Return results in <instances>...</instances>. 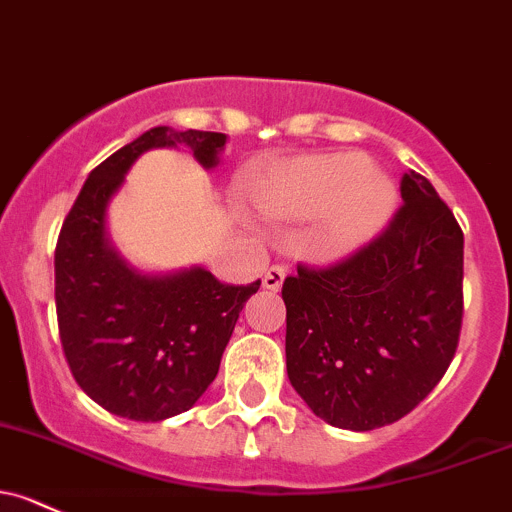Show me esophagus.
I'll use <instances>...</instances> for the list:
<instances>
[{"label": "esophagus", "instance_id": "1", "mask_svg": "<svg viewBox=\"0 0 512 512\" xmlns=\"http://www.w3.org/2000/svg\"><path fill=\"white\" fill-rule=\"evenodd\" d=\"M282 282H284V267L279 265H272L270 270L265 272V277H262V287L270 289V292H279V289H282Z\"/></svg>", "mask_w": 512, "mask_h": 512}]
</instances>
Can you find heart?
I'll return each instance as SVG.
<instances>
[{
  "label": "heart",
  "instance_id": "1",
  "mask_svg": "<svg viewBox=\"0 0 512 512\" xmlns=\"http://www.w3.org/2000/svg\"><path fill=\"white\" fill-rule=\"evenodd\" d=\"M272 218L311 220L324 215L319 247L341 257L373 242L397 211V188L368 157L353 152L306 157L274 169L255 191Z\"/></svg>",
  "mask_w": 512,
  "mask_h": 512
}]
</instances>
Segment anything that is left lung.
<instances>
[{
    "mask_svg": "<svg viewBox=\"0 0 512 512\" xmlns=\"http://www.w3.org/2000/svg\"><path fill=\"white\" fill-rule=\"evenodd\" d=\"M380 238L326 270L284 279L287 375L316 417L370 432L412 412L459 346L464 233L434 186L402 176Z\"/></svg>",
    "mask_w": 512,
    "mask_h": 512,
    "instance_id": "8db88e82",
    "label": "left lung"
}]
</instances>
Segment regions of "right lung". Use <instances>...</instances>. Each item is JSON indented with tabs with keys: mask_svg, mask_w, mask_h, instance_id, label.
<instances>
[{
	"mask_svg": "<svg viewBox=\"0 0 512 512\" xmlns=\"http://www.w3.org/2000/svg\"><path fill=\"white\" fill-rule=\"evenodd\" d=\"M228 137L154 127L90 171L56 245V314L75 383L107 412L161 422L191 410L218 375L245 301L260 289L223 284L203 267L147 274L107 238V206L149 149L186 147L215 169Z\"/></svg>",
	"mask_w": 512,
	"mask_h": 512,
	"instance_id": "1",
	"label": "right lung"
}]
</instances>
